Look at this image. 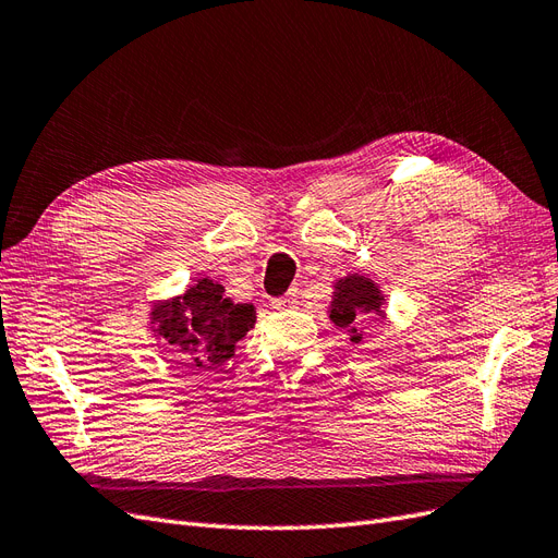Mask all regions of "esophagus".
<instances>
[{
    "label": "esophagus",
    "mask_w": 558,
    "mask_h": 558,
    "mask_svg": "<svg viewBox=\"0 0 558 558\" xmlns=\"http://www.w3.org/2000/svg\"><path fill=\"white\" fill-rule=\"evenodd\" d=\"M295 305H298V291H289L286 295L277 298L272 303L275 310H286V307H295Z\"/></svg>",
    "instance_id": "1"
}]
</instances>
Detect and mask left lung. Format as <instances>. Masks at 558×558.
I'll return each instance as SVG.
<instances>
[{"label": "left lung", "instance_id": "obj_1", "mask_svg": "<svg viewBox=\"0 0 558 558\" xmlns=\"http://www.w3.org/2000/svg\"><path fill=\"white\" fill-rule=\"evenodd\" d=\"M385 303L387 295L380 291V286L371 277L354 272L336 279L328 303V319L340 328H348L352 344H361L366 336L364 324L371 316L385 319Z\"/></svg>", "mask_w": 558, "mask_h": 558}]
</instances>
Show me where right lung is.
<instances>
[{"label":"right lung","mask_w":558,"mask_h":558,"mask_svg":"<svg viewBox=\"0 0 558 558\" xmlns=\"http://www.w3.org/2000/svg\"><path fill=\"white\" fill-rule=\"evenodd\" d=\"M147 319L153 338L167 342L183 366L218 371L255 326V307L234 303L220 281L204 277L180 295L155 300Z\"/></svg>","instance_id":"obj_1"}]
</instances>
